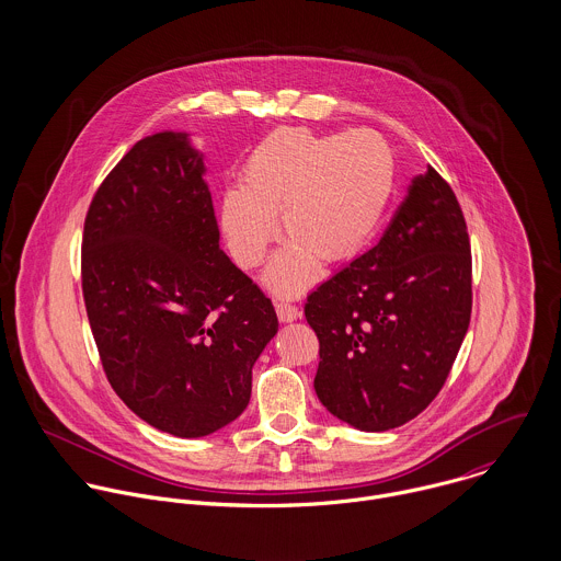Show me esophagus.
Segmentation results:
<instances>
[{"label":"esophagus","mask_w":561,"mask_h":561,"mask_svg":"<svg viewBox=\"0 0 561 561\" xmlns=\"http://www.w3.org/2000/svg\"><path fill=\"white\" fill-rule=\"evenodd\" d=\"M276 316L283 323H289V321L300 318V309L289 305V302H276Z\"/></svg>","instance_id":"34e87169"}]
</instances>
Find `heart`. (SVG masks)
I'll return each instance as SVG.
<instances>
[{
    "mask_svg": "<svg viewBox=\"0 0 561 561\" xmlns=\"http://www.w3.org/2000/svg\"><path fill=\"white\" fill-rule=\"evenodd\" d=\"M396 185L389 145L374 131L320 136L305 127L267 134L243 161L240 185L220 196V229L233 261H263L280 231L296 245L267 267V285L283 296L307 289L321 263L354 256L376 233Z\"/></svg>",
    "mask_w": 561,
    "mask_h": 561,
    "instance_id": "1",
    "label": "heart"
}]
</instances>
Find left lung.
Wrapping results in <instances>:
<instances>
[{
	"instance_id": "8db88e82",
	"label": "left lung",
	"mask_w": 561,
	"mask_h": 561,
	"mask_svg": "<svg viewBox=\"0 0 561 561\" xmlns=\"http://www.w3.org/2000/svg\"><path fill=\"white\" fill-rule=\"evenodd\" d=\"M471 243L449 183L430 165L382 240L309 296L316 393L363 432L400 427L443 389L471 321Z\"/></svg>"
}]
</instances>
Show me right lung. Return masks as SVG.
<instances>
[{"instance_id":"right-lung-1","label":"right lung","mask_w":561,"mask_h":561,"mask_svg":"<svg viewBox=\"0 0 561 561\" xmlns=\"http://www.w3.org/2000/svg\"><path fill=\"white\" fill-rule=\"evenodd\" d=\"M205 170L187 131L142 138L96 190L81 241L105 376L131 412L179 438L240 416L278 330L270 298L220 248Z\"/></svg>"}]
</instances>
